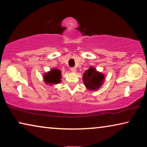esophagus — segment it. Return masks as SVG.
<instances>
[{
  "label": "esophagus",
  "instance_id": "34e87169",
  "mask_svg": "<svg viewBox=\"0 0 147 147\" xmlns=\"http://www.w3.org/2000/svg\"><path fill=\"white\" fill-rule=\"evenodd\" d=\"M71 71L73 72V73H75V72L76 71V67H71Z\"/></svg>",
  "mask_w": 147,
  "mask_h": 147
}]
</instances>
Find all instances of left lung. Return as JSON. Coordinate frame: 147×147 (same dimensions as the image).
<instances>
[{
  "label": "left lung",
  "instance_id": "left-lung-1",
  "mask_svg": "<svg viewBox=\"0 0 147 147\" xmlns=\"http://www.w3.org/2000/svg\"><path fill=\"white\" fill-rule=\"evenodd\" d=\"M104 80L103 74L98 72L93 67L85 71L83 76L84 85L89 90L95 91L102 85Z\"/></svg>",
  "mask_w": 147,
  "mask_h": 147
}]
</instances>
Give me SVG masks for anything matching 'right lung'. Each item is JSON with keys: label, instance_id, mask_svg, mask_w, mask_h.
Listing matches in <instances>:
<instances>
[{"label": "right lung", "instance_id": "add662e5", "mask_svg": "<svg viewBox=\"0 0 147 147\" xmlns=\"http://www.w3.org/2000/svg\"><path fill=\"white\" fill-rule=\"evenodd\" d=\"M61 71L58 69H53L47 73L44 76V80L47 84H49V85L52 84H56L61 82Z\"/></svg>", "mask_w": 147, "mask_h": 147}]
</instances>
